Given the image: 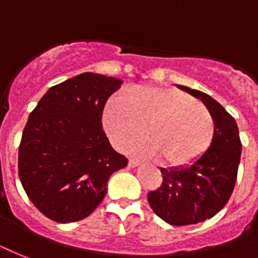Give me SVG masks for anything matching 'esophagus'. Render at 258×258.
<instances>
[{
  "instance_id": "obj_1",
  "label": "esophagus",
  "mask_w": 258,
  "mask_h": 258,
  "mask_svg": "<svg viewBox=\"0 0 258 258\" xmlns=\"http://www.w3.org/2000/svg\"><path fill=\"white\" fill-rule=\"evenodd\" d=\"M138 164H139V160H136V159H130L128 160L130 167H136Z\"/></svg>"
}]
</instances>
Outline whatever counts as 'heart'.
Segmentation results:
<instances>
[{
	"mask_svg": "<svg viewBox=\"0 0 258 258\" xmlns=\"http://www.w3.org/2000/svg\"><path fill=\"white\" fill-rule=\"evenodd\" d=\"M138 156L160 154L171 165H185L202 156L212 142L215 123L208 108L188 94L167 87H139L131 96L114 95L104 110V127L116 146Z\"/></svg>",
	"mask_w": 258,
	"mask_h": 258,
	"instance_id": "obj_1",
	"label": "heart"
}]
</instances>
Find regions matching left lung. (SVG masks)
Wrapping results in <instances>:
<instances>
[{
  "mask_svg": "<svg viewBox=\"0 0 258 258\" xmlns=\"http://www.w3.org/2000/svg\"><path fill=\"white\" fill-rule=\"evenodd\" d=\"M202 99L215 123L212 143L192 164L160 169L162 185L148 192V203L165 223L184 227L211 219L225 207L237 180L241 140L234 118L207 94L177 86Z\"/></svg>",
  "mask_w": 258,
  "mask_h": 258,
  "instance_id": "left-lung-1",
  "label": "left lung"
}]
</instances>
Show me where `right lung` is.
Wrapping results in <instances>:
<instances>
[{
    "label": "right lung",
    "instance_id": "right-lung-1",
    "mask_svg": "<svg viewBox=\"0 0 258 258\" xmlns=\"http://www.w3.org/2000/svg\"><path fill=\"white\" fill-rule=\"evenodd\" d=\"M122 81L83 73L53 86L29 115L18 148V176L27 198L56 223L95 211L107 181L128 160L102 128L107 99Z\"/></svg>",
    "mask_w": 258,
    "mask_h": 258
}]
</instances>
